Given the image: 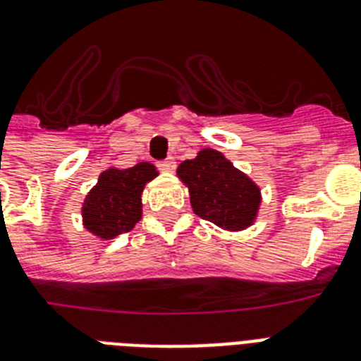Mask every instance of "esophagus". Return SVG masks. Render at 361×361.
I'll return each instance as SVG.
<instances>
[{"instance_id":"esophagus-1","label":"esophagus","mask_w":361,"mask_h":361,"mask_svg":"<svg viewBox=\"0 0 361 361\" xmlns=\"http://www.w3.org/2000/svg\"><path fill=\"white\" fill-rule=\"evenodd\" d=\"M157 166H159V171H163V172H174L176 161L172 159V157H169V159H165V161L157 163Z\"/></svg>"}]
</instances>
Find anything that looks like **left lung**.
<instances>
[{
	"label": "left lung",
	"instance_id": "left-lung-1",
	"mask_svg": "<svg viewBox=\"0 0 361 361\" xmlns=\"http://www.w3.org/2000/svg\"><path fill=\"white\" fill-rule=\"evenodd\" d=\"M176 174L189 189L192 211L204 220L226 231H244L255 224L262 204L260 187L222 152L204 148L195 159L180 163Z\"/></svg>",
	"mask_w": 361,
	"mask_h": 361
}]
</instances>
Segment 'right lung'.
Instances as JSON below:
<instances>
[{
  "label": "right lung",
  "mask_w": 361,
  "mask_h": 361,
  "mask_svg": "<svg viewBox=\"0 0 361 361\" xmlns=\"http://www.w3.org/2000/svg\"><path fill=\"white\" fill-rule=\"evenodd\" d=\"M159 174L148 161L132 169L108 166L84 198L82 226L101 240H111L134 229L143 216L141 195L148 181Z\"/></svg>",
  "instance_id": "right-lung-1"
}]
</instances>
